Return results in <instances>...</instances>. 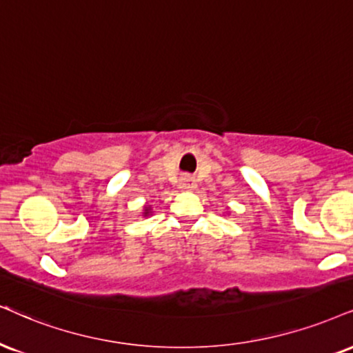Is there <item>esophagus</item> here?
<instances>
[{
  "label": "esophagus",
  "instance_id": "1",
  "mask_svg": "<svg viewBox=\"0 0 353 353\" xmlns=\"http://www.w3.org/2000/svg\"><path fill=\"white\" fill-rule=\"evenodd\" d=\"M180 188L181 190H194L196 188V180L191 175H183L180 178Z\"/></svg>",
  "mask_w": 353,
  "mask_h": 353
}]
</instances>
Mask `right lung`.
<instances>
[{
  "label": "right lung",
  "mask_w": 353,
  "mask_h": 353,
  "mask_svg": "<svg viewBox=\"0 0 353 353\" xmlns=\"http://www.w3.org/2000/svg\"><path fill=\"white\" fill-rule=\"evenodd\" d=\"M150 214V208L145 206V210H143V216H149Z\"/></svg>",
  "instance_id": "add662e5"
}]
</instances>
